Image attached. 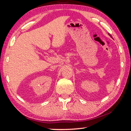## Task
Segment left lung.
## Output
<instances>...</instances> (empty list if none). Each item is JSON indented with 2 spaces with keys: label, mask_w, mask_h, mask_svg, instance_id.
<instances>
[{
  "label": "left lung",
  "mask_w": 131,
  "mask_h": 131,
  "mask_svg": "<svg viewBox=\"0 0 131 131\" xmlns=\"http://www.w3.org/2000/svg\"><path fill=\"white\" fill-rule=\"evenodd\" d=\"M108 35H109V36L111 37H112V35H110V34H108Z\"/></svg>",
  "instance_id": "obj_1"
}]
</instances>
